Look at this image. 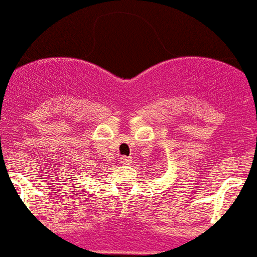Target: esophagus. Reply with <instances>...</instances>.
<instances>
[{"mask_svg":"<svg viewBox=\"0 0 257 257\" xmlns=\"http://www.w3.org/2000/svg\"><path fill=\"white\" fill-rule=\"evenodd\" d=\"M119 164H122V165H129V164H131V158H129V157H121V158H119Z\"/></svg>","mask_w":257,"mask_h":257,"instance_id":"obj_1","label":"esophagus"}]
</instances>
